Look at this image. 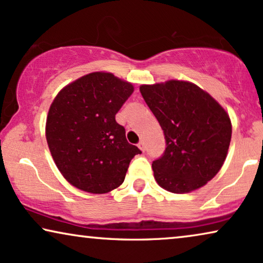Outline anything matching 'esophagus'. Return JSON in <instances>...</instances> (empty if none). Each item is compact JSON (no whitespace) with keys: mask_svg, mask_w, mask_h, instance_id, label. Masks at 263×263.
Listing matches in <instances>:
<instances>
[{"mask_svg":"<svg viewBox=\"0 0 263 263\" xmlns=\"http://www.w3.org/2000/svg\"><path fill=\"white\" fill-rule=\"evenodd\" d=\"M138 146H139V148L141 149V151H145L146 149V145H145V142H143V140H141V141L138 143Z\"/></svg>","mask_w":263,"mask_h":263,"instance_id":"1","label":"esophagus"}]
</instances>
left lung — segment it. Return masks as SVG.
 <instances>
[{"mask_svg":"<svg viewBox=\"0 0 263 263\" xmlns=\"http://www.w3.org/2000/svg\"><path fill=\"white\" fill-rule=\"evenodd\" d=\"M140 92L166 143L152 163L158 184L176 194L201 188L225 161L232 134L229 115L208 93L186 81L142 85Z\"/></svg>","mask_w":263,"mask_h":263,"instance_id":"obj_1","label":"left lung"}]
</instances>
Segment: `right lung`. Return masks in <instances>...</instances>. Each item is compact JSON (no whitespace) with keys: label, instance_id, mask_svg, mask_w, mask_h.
Instances as JSON below:
<instances>
[{"label":"right lung","instance_id":"1","mask_svg":"<svg viewBox=\"0 0 263 263\" xmlns=\"http://www.w3.org/2000/svg\"><path fill=\"white\" fill-rule=\"evenodd\" d=\"M134 92L110 73H91L61 91L46 118V141L55 163L71 185L92 194L123 183L138 147L125 139L116 114Z\"/></svg>","mask_w":263,"mask_h":263}]
</instances>
